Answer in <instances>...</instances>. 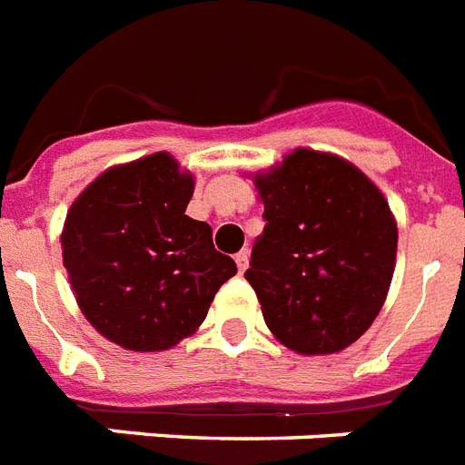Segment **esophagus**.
<instances>
[{"label": "esophagus", "instance_id": "obj_1", "mask_svg": "<svg viewBox=\"0 0 465 465\" xmlns=\"http://www.w3.org/2000/svg\"><path fill=\"white\" fill-rule=\"evenodd\" d=\"M235 262H237V269H240V273H244V271H247V266H250V252L247 250L237 252Z\"/></svg>", "mask_w": 465, "mask_h": 465}]
</instances>
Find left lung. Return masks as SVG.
Here are the masks:
<instances>
[{"instance_id": "8db88e82", "label": "left lung", "mask_w": 465, "mask_h": 465, "mask_svg": "<svg viewBox=\"0 0 465 465\" xmlns=\"http://www.w3.org/2000/svg\"><path fill=\"white\" fill-rule=\"evenodd\" d=\"M263 232L244 278L271 333L302 355H329L372 326L396 266L399 230L365 173L333 153L295 148L254 174Z\"/></svg>"}]
</instances>
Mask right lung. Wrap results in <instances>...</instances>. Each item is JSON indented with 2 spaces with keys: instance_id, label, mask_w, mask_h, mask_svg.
<instances>
[{
  "instance_id": "obj_1",
  "label": "right lung",
  "mask_w": 465,
  "mask_h": 465,
  "mask_svg": "<svg viewBox=\"0 0 465 465\" xmlns=\"http://www.w3.org/2000/svg\"><path fill=\"white\" fill-rule=\"evenodd\" d=\"M194 177L170 153L117 165L66 213L62 256L84 317L136 352L168 351L202 326L237 273L211 225L189 218Z\"/></svg>"
}]
</instances>
